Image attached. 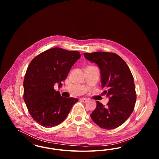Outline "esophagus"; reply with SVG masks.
Here are the masks:
<instances>
[{
    "instance_id": "esophagus-1",
    "label": "esophagus",
    "mask_w": 159,
    "mask_h": 159,
    "mask_svg": "<svg viewBox=\"0 0 159 159\" xmlns=\"http://www.w3.org/2000/svg\"><path fill=\"white\" fill-rule=\"evenodd\" d=\"M80 101L82 102H87L88 101V99L86 98H81L80 99Z\"/></svg>"
}]
</instances>
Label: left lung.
<instances>
[{
    "mask_svg": "<svg viewBox=\"0 0 159 159\" xmlns=\"http://www.w3.org/2000/svg\"><path fill=\"white\" fill-rule=\"evenodd\" d=\"M84 57L98 66L103 93L109 98L105 107L99 101L92 120L101 128L113 129L127 120L136 102L134 77L125 61L111 52L84 53Z\"/></svg>",
    "mask_w": 159,
    "mask_h": 159,
    "instance_id": "left-lung-1",
    "label": "left lung"
}]
</instances>
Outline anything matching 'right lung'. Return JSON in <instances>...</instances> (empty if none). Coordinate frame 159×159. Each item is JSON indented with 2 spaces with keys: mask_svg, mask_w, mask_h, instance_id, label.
Segmentation results:
<instances>
[{
  "mask_svg": "<svg viewBox=\"0 0 159 159\" xmlns=\"http://www.w3.org/2000/svg\"><path fill=\"white\" fill-rule=\"evenodd\" d=\"M80 57L79 52L53 48L31 61L24 76L23 98L31 116L41 126L52 128L61 123L79 101L62 97L53 88L57 83L62 86Z\"/></svg>",
  "mask_w": 159,
  "mask_h": 159,
  "instance_id": "add662e5",
  "label": "right lung"
}]
</instances>
